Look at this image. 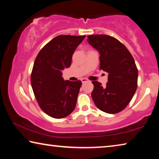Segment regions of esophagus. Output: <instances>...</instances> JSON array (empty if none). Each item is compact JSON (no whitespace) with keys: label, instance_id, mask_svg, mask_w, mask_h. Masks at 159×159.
<instances>
[{"label":"esophagus","instance_id":"1","mask_svg":"<svg viewBox=\"0 0 159 159\" xmlns=\"http://www.w3.org/2000/svg\"><path fill=\"white\" fill-rule=\"evenodd\" d=\"M81 81L82 83H85V82L88 81V80L87 79H84V78H83V79H81Z\"/></svg>","mask_w":159,"mask_h":159}]
</instances>
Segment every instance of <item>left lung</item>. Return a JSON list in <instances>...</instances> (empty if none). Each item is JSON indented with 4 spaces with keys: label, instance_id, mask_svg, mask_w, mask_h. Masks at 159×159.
<instances>
[{
    "label": "left lung",
    "instance_id": "obj_1",
    "mask_svg": "<svg viewBox=\"0 0 159 159\" xmlns=\"http://www.w3.org/2000/svg\"><path fill=\"white\" fill-rule=\"evenodd\" d=\"M88 42L99 53V69L109 74L108 82L93 81L91 95L101 111L116 114L124 109L138 88V70L133 56L123 43L107 35H90Z\"/></svg>",
    "mask_w": 159,
    "mask_h": 159
}]
</instances>
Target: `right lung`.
<instances>
[{
    "label": "right lung",
    "instance_id": "add662e5",
    "mask_svg": "<svg viewBox=\"0 0 159 159\" xmlns=\"http://www.w3.org/2000/svg\"><path fill=\"white\" fill-rule=\"evenodd\" d=\"M85 36L60 35L38 54L31 76L34 95L45 114L55 118L69 116L76 107L81 81L64 80L61 71L71 66L72 55Z\"/></svg>",
    "mask_w": 159,
    "mask_h": 159
}]
</instances>
